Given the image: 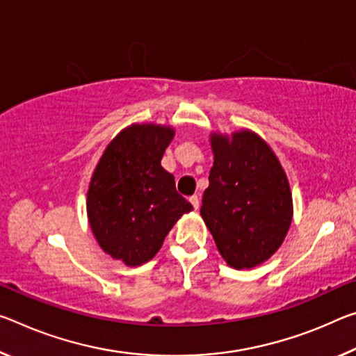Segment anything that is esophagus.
I'll return each instance as SVG.
<instances>
[{"label": "esophagus", "instance_id": "1", "mask_svg": "<svg viewBox=\"0 0 356 356\" xmlns=\"http://www.w3.org/2000/svg\"><path fill=\"white\" fill-rule=\"evenodd\" d=\"M190 202H191V206H193L196 211H198V209H200V198H198V196H190Z\"/></svg>", "mask_w": 356, "mask_h": 356}]
</instances>
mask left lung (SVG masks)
Here are the masks:
<instances>
[{"mask_svg": "<svg viewBox=\"0 0 356 356\" xmlns=\"http://www.w3.org/2000/svg\"><path fill=\"white\" fill-rule=\"evenodd\" d=\"M213 166L201 216L218 252L234 269L261 264L290 228L289 180L277 156L252 131L212 136Z\"/></svg>", "mask_w": 356, "mask_h": 356, "instance_id": "8db88e82", "label": "left lung"}]
</instances>
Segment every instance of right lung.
I'll return each mask as SVG.
<instances>
[{
	"label": "right lung",
	"instance_id": "add662e5",
	"mask_svg": "<svg viewBox=\"0 0 356 356\" xmlns=\"http://www.w3.org/2000/svg\"><path fill=\"white\" fill-rule=\"evenodd\" d=\"M172 128L133 125L107 145L87 196L90 227L112 258L139 266L161 249L169 229L191 204L176 190L161 158Z\"/></svg>",
	"mask_w": 356,
	"mask_h": 356
}]
</instances>
